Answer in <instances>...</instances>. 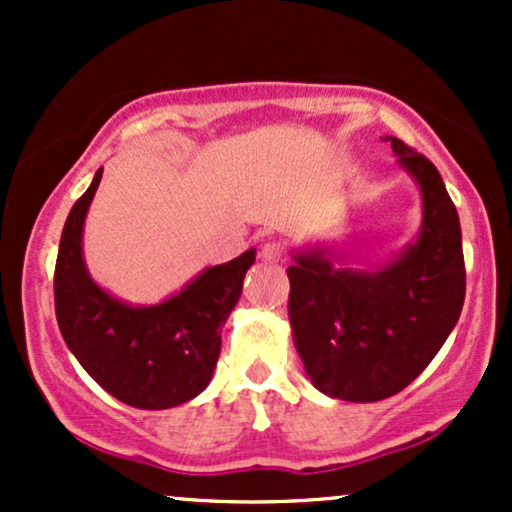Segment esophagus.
<instances>
[{
  "instance_id": "34e87169",
  "label": "esophagus",
  "mask_w": 512,
  "mask_h": 512,
  "mask_svg": "<svg viewBox=\"0 0 512 512\" xmlns=\"http://www.w3.org/2000/svg\"><path fill=\"white\" fill-rule=\"evenodd\" d=\"M260 257L264 262H281L284 260V248H281L279 243H264Z\"/></svg>"
}]
</instances>
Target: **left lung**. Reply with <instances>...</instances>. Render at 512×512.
Returning a JSON list of instances; mask_svg holds the SVG:
<instances>
[{
	"label": "left lung",
	"mask_w": 512,
	"mask_h": 512,
	"mask_svg": "<svg viewBox=\"0 0 512 512\" xmlns=\"http://www.w3.org/2000/svg\"><path fill=\"white\" fill-rule=\"evenodd\" d=\"M416 182L414 243L373 267H354L337 243L291 250L289 320L305 373L322 395L380 402L421 375L455 330L464 303L460 216L426 156L385 137Z\"/></svg>",
	"instance_id": "1"
}]
</instances>
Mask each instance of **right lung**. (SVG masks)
<instances>
[{
    "instance_id": "add662e5",
    "label": "right lung",
    "mask_w": 512,
    "mask_h": 512,
    "mask_svg": "<svg viewBox=\"0 0 512 512\" xmlns=\"http://www.w3.org/2000/svg\"><path fill=\"white\" fill-rule=\"evenodd\" d=\"M101 178L98 168L62 228L57 325L81 368L115 399L149 411L178 407L209 385L221 354V327L236 308L257 250L202 269L158 303L122 301L93 281L84 260V223Z\"/></svg>"
}]
</instances>
